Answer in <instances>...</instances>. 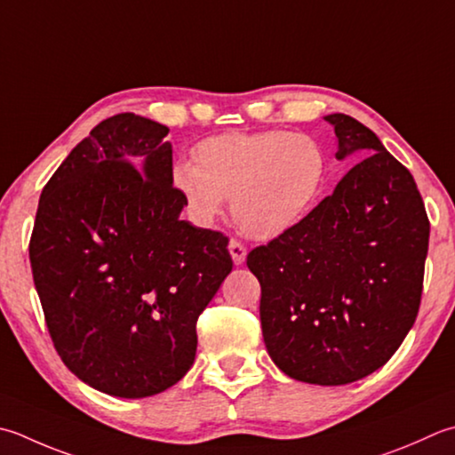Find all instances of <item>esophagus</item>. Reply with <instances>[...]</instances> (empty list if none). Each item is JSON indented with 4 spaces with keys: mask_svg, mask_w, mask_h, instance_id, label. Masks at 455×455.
Here are the masks:
<instances>
[{
    "mask_svg": "<svg viewBox=\"0 0 455 455\" xmlns=\"http://www.w3.org/2000/svg\"><path fill=\"white\" fill-rule=\"evenodd\" d=\"M228 252H230V256H233V262L236 266H240V264L246 260V246L240 243V240H236V238H230Z\"/></svg>",
    "mask_w": 455,
    "mask_h": 455,
    "instance_id": "esophagus-1",
    "label": "esophagus"
}]
</instances>
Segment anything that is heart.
<instances>
[{"label": "heart", "mask_w": 455, "mask_h": 455, "mask_svg": "<svg viewBox=\"0 0 455 455\" xmlns=\"http://www.w3.org/2000/svg\"><path fill=\"white\" fill-rule=\"evenodd\" d=\"M325 175L322 148L304 133L230 132L201 141L195 165L177 164L172 183L197 220L217 219L225 199H233L236 225L270 240L306 219Z\"/></svg>", "instance_id": "obj_1"}]
</instances>
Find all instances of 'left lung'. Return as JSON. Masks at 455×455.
Masks as SVG:
<instances>
[{
  "mask_svg": "<svg viewBox=\"0 0 455 455\" xmlns=\"http://www.w3.org/2000/svg\"><path fill=\"white\" fill-rule=\"evenodd\" d=\"M339 149L359 162L309 215L246 266L262 288L266 349L288 377L349 385L380 369L416 322L430 220L411 172L375 132L329 114Z\"/></svg>",
  "mask_w": 455,
  "mask_h": 455,
  "instance_id": "left-lung-1",
  "label": "left lung"
}]
</instances>
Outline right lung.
<instances>
[{
	"mask_svg": "<svg viewBox=\"0 0 455 455\" xmlns=\"http://www.w3.org/2000/svg\"><path fill=\"white\" fill-rule=\"evenodd\" d=\"M167 133L132 112L98 124L43 187L29 243L59 357L120 398L185 377L197 319L233 270L225 235L180 219Z\"/></svg>",
	"mask_w": 455,
	"mask_h": 455,
	"instance_id": "add662e5",
	"label": "right lung"
}]
</instances>
